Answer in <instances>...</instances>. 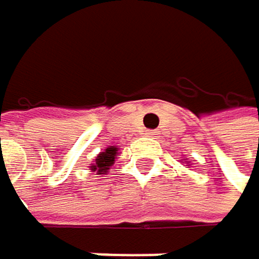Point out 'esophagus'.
Wrapping results in <instances>:
<instances>
[{
  "label": "esophagus",
  "mask_w": 259,
  "mask_h": 259,
  "mask_svg": "<svg viewBox=\"0 0 259 259\" xmlns=\"http://www.w3.org/2000/svg\"><path fill=\"white\" fill-rule=\"evenodd\" d=\"M145 136H147V137H156V131H153V130H147V131H145Z\"/></svg>",
  "instance_id": "esophagus-1"
}]
</instances>
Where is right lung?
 I'll return each instance as SVG.
<instances>
[{"instance_id": "obj_1", "label": "right lung", "mask_w": 259, "mask_h": 259, "mask_svg": "<svg viewBox=\"0 0 259 259\" xmlns=\"http://www.w3.org/2000/svg\"><path fill=\"white\" fill-rule=\"evenodd\" d=\"M118 155H117V148L115 147H109V148H106L104 151H101L100 155L97 156V159H95V162L91 165V168L95 172L97 170V174H103V172H106L108 168L114 164V161H115V158H117Z\"/></svg>"}]
</instances>
